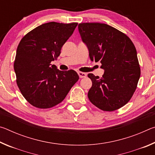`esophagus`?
<instances>
[{
  "label": "esophagus",
  "instance_id": "obj_1",
  "mask_svg": "<svg viewBox=\"0 0 155 155\" xmlns=\"http://www.w3.org/2000/svg\"><path fill=\"white\" fill-rule=\"evenodd\" d=\"M78 74L80 78H85L87 77V74L85 72H78Z\"/></svg>",
  "mask_w": 155,
  "mask_h": 155
}]
</instances>
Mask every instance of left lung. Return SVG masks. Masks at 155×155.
Wrapping results in <instances>:
<instances>
[{
	"instance_id": "8db88e82",
	"label": "left lung",
	"mask_w": 155,
	"mask_h": 155,
	"mask_svg": "<svg viewBox=\"0 0 155 155\" xmlns=\"http://www.w3.org/2000/svg\"><path fill=\"white\" fill-rule=\"evenodd\" d=\"M78 27L90 59L101 61L104 70L101 78L88 74L92 81L89 99L103 111L121 108L132 98L141 74L134 44L126 34L104 23H81Z\"/></svg>"
}]
</instances>
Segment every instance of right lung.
Segmentation results:
<instances>
[{"mask_svg":"<svg viewBox=\"0 0 155 155\" xmlns=\"http://www.w3.org/2000/svg\"><path fill=\"white\" fill-rule=\"evenodd\" d=\"M77 22H55L38 26L23 37L14 61L16 83L31 105L48 109L64 101L79 77L73 70L61 71L51 65L72 35Z\"/></svg>","mask_w":155,"mask_h":155,"instance_id":"1","label":"right lung"}]
</instances>
